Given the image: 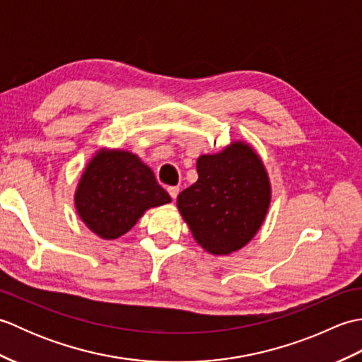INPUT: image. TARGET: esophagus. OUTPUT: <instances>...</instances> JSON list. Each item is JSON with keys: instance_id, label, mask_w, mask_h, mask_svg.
Returning <instances> with one entry per match:
<instances>
[{"instance_id": "obj_1", "label": "esophagus", "mask_w": 362, "mask_h": 362, "mask_svg": "<svg viewBox=\"0 0 362 362\" xmlns=\"http://www.w3.org/2000/svg\"><path fill=\"white\" fill-rule=\"evenodd\" d=\"M179 191H180L179 187H168V193L173 199H177V196H179Z\"/></svg>"}]
</instances>
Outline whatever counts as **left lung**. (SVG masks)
Listing matches in <instances>:
<instances>
[{
    "mask_svg": "<svg viewBox=\"0 0 362 362\" xmlns=\"http://www.w3.org/2000/svg\"><path fill=\"white\" fill-rule=\"evenodd\" d=\"M199 179L177 197L194 240L214 255L247 244L271 202L266 169L250 146L235 143L216 156L197 160Z\"/></svg>",
    "mask_w": 362,
    "mask_h": 362,
    "instance_id": "obj_1",
    "label": "left lung"
}]
</instances>
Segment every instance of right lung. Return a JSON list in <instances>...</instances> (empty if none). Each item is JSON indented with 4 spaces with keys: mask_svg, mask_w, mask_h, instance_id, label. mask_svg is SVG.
I'll use <instances>...</instances> for the list:
<instances>
[{
    "mask_svg": "<svg viewBox=\"0 0 362 362\" xmlns=\"http://www.w3.org/2000/svg\"><path fill=\"white\" fill-rule=\"evenodd\" d=\"M171 202L153 173L134 153L101 152L90 161L76 193V209L90 230L104 240L127 233L141 214Z\"/></svg>",
    "mask_w": 362,
    "mask_h": 362,
    "instance_id": "add662e5",
    "label": "right lung"
}]
</instances>
